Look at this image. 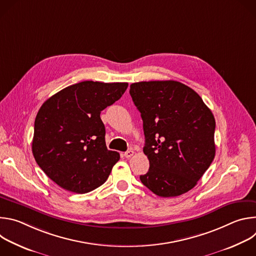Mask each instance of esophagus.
Instances as JSON below:
<instances>
[{"mask_svg": "<svg viewBox=\"0 0 256 256\" xmlns=\"http://www.w3.org/2000/svg\"><path fill=\"white\" fill-rule=\"evenodd\" d=\"M134 152L132 150H128V151H126V152L124 154V156L126 158H130L132 156H134Z\"/></svg>", "mask_w": 256, "mask_h": 256, "instance_id": "34e87169", "label": "esophagus"}]
</instances>
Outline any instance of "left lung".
Wrapping results in <instances>:
<instances>
[{
    "mask_svg": "<svg viewBox=\"0 0 256 256\" xmlns=\"http://www.w3.org/2000/svg\"><path fill=\"white\" fill-rule=\"evenodd\" d=\"M130 94L140 112L142 151L150 162L142 184L163 198L188 192L214 158L210 109L194 90L172 80L132 83Z\"/></svg>",
    "mask_w": 256,
    "mask_h": 256,
    "instance_id": "obj_1",
    "label": "left lung"
}]
</instances>
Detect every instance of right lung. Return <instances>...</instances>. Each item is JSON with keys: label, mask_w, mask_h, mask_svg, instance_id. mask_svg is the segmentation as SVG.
I'll return each mask as SVG.
<instances>
[{"label": "right lung", "mask_w": 256, "mask_h": 256, "mask_svg": "<svg viewBox=\"0 0 256 256\" xmlns=\"http://www.w3.org/2000/svg\"><path fill=\"white\" fill-rule=\"evenodd\" d=\"M128 86L84 81L60 90L42 105L34 122L32 153L62 188L86 194L107 180L120 154L107 150L100 114Z\"/></svg>", "instance_id": "right-lung-1"}]
</instances>
